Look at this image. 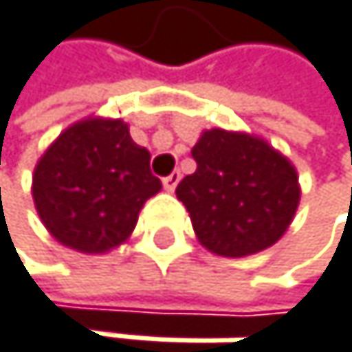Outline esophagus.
I'll use <instances>...</instances> for the list:
<instances>
[{"label": "esophagus", "instance_id": "1", "mask_svg": "<svg viewBox=\"0 0 352 352\" xmlns=\"http://www.w3.org/2000/svg\"><path fill=\"white\" fill-rule=\"evenodd\" d=\"M179 179H182V175H179V170H173V173L168 175V177H164V179H162V184H164V190L173 192V190H175V188H177Z\"/></svg>", "mask_w": 352, "mask_h": 352}]
</instances>
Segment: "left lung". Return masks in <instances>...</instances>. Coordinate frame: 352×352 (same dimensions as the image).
Masks as SVG:
<instances>
[{"label": "left lung", "instance_id": "left-lung-1", "mask_svg": "<svg viewBox=\"0 0 352 352\" xmlns=\"http://www.w3.org/2000/svg\"><path fill=\"white\" fill-rule=\"evenodd\" d=\"M197 170L177 186L197 240L223 257L272 247L294 221L300 184L294 164L262 136L214 127L192 146Z\"/></svg>", "mask_w": 352, "mask_h": 352}]
</instances>
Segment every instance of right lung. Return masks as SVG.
Returning a JSON list of instances; mask_svg holds the SVG:
<instances>
[{
  "label": "right lung",
  "instance_id": "right-lung-1",
  "mask_svg": "<svg viewBox=\"0 0 352 352\" xmlns=\"http://www.w3.org/2000/svg\"><path fill=\"white\" fill-rule=\"evenodd\" d=\"M149 160L123 118L86 116L69 125L34 166L32 197L41 223L77 253L121 247L146 199L162 190Z\"/></svg>",
  "mask_w": 352,
  "mask_h": 352
}]
</instances>
